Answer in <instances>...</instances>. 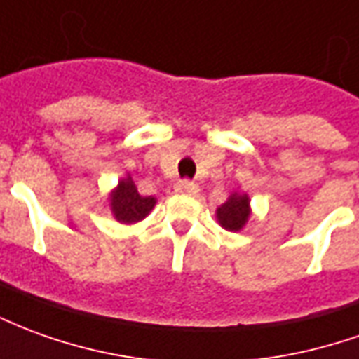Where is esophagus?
<instances>
[{
	"label": "esophagus",
	"mask_w": 359,
	"mask_h": 359,
	"mask_svg": "<svg viewBox=\"0 0 359 359\" xmlns=\"http://www.w3.org/2000/svg\"><path fill=\"white\" fill-rule=\"evenodd\" d=\"M175 192H179V194H196L198 184L196 182H190V180H179L175 184Z\"/></svg>",
	"instance_id": "obj_1"
}]
</instances>
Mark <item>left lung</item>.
<instances>
[{
	"mask_svg": "<svg viewBox=\"0 0 359 359\" xmlns=\"http://www.w3.org/2000/svg\"><path fill=\"white\" fill-rule=\"evenodd\" d=\"M217 219L225 229L239 231L249 219V198H247V194H231V198L222 208H217Z\"/></svg>",
	"mask_w": 359,
	"mask_h": 359,
	"instance_id": "8db88e82",
	"label": "left lung"
}]
</instances>
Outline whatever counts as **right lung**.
<instances>
[{
  "instance_id": "1",
  "label": "right lung",
  "mask_w": 359,
  "mask_h": 359,
  "mask_svg": "<svg viewBox=\"0 0 359 359\" xmlns=\"http://www.w3.org/2000/svg\"><path fill=\"white\" fill-rule=\"evenodd\" d=\"M112 214L122 223H136L144 219L155 205V198L142 196L132 179H124L112 192Z\"/></svg>"
}]
</instances>
